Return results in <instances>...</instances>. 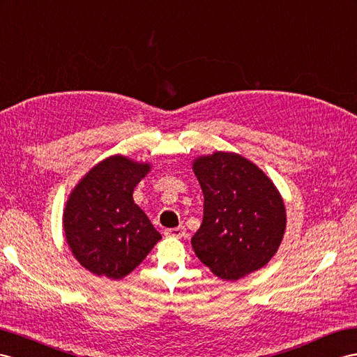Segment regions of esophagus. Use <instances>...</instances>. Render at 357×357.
I'll use <instances>...</instances> for the list:
<instances>
[{
    "mask_svg": "<svg viewBox=\"0 0 357 357\" xmlns=\"http://www.w3.org/2000/svg\"><path fill=\"white\" fill-rule=\"evenodd\" d=\"M164 235L170 236V238H182L185 235V227H172V229H166L164 231Z\"/></svg>",
    "mask_w": 357,
    "mask_h": 357,
    "instance_id": "1",
    "label": "esophagus"
}]
</instances>
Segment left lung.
<instances>
[{
	"mask_svg": "<svg viewBox=\"0 0 357 357\" xmlns=\"http://www.w3.org/2000/svg\"><path fill=\"white\" fill-rule=\"evenodd\" d=\"M204 191V222L191 238L196 257L225 280L262 268L278 252L287 209L273 181L235 152L217 151L193 161Z\"/></svg>",
	"mask_w": 357,
	"mask_h": 357,
	"instance_id": "8db88e82",
	"label": "left lung"
}]
</instances>
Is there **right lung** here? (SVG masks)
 I'll list each match as a JSON object with an SVG mask.
<instances>
[{"mask_svg":"<svg viewBox=\"0 0 357 357\" xmlns=\"http://www.w3.org/2000/svg\"><path fill=\"white\" fill-rule=\"evenodd\" d=\"M149 172V162L112 155L70 191L63 211L66 241L75 259L96 276L125 278L161 240L132 197Z\"/></svg>","mask_w":357,"mask_h":357,"instance_id":"1","label":"right lung"}]
</instances>
